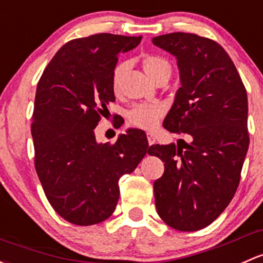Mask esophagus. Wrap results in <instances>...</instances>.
<instances>
[{"instance_id":"esophagus-1","label":"esophagus","mask_w":263,"mask_h":263,"mask_svg":"<svg viewBox=\"0 0 263 263\" xmlns=\"http://www.w3.org/2000/svg\"><path fill=\"white\" fill-rule=\"evenodd\" d=\"M147 141H148V145L151 146L156 142V139H155V136L153 134H147Z\"/></svg>"}]
</instances>
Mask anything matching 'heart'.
<instances>
[{
	"instance_id": "obj_1",
	"label": "heart",
	"mask_w": 263,
	"mask_h": 263,
	"mask_svg": "<svg viewBox=\"0 0 263 263\" xmlns=\"http://www.w3.org/2000/svg\"><path fill=\"white\" fill-rule=\"evenodd\" d=\"M142 69L146 76L155 82L165 73H171L170 63L159 55H146L143 57ZM126 63H120L115 66L112 73L113 92L117 93L121 88L123 74L126 71ZM164 115V108L160 104H137L128 112V121L134 126L145 129H153L156 127L160 117Z\"/></svg>"
}]
</instances>
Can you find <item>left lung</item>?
<instances>
[{"label": "left lung", "instance_id": "left-lung-1", "mask_svg": "<svg viewBox=\"0 0 263 263\" xmlns=\"http://www.w3.org/2000/svg\"><path fill=\"white\" fill-rule=\"evenodd\" d=\"M176 58L180 84L164 127L190 142L153 145L165 162L154 182L160 218L178 231L205 228L233 198L247 155V92L233 62L211 39L173 32L153 39Z\"/></svg>", "mask_w": 263, "mask_h": 263}]
</instances>
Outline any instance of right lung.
<instances>
[{"instance_id": "1", "label": "right lung", "mask_w": 263, "mask_h": 263, "mask_svg": "<svg viewBox=\"0 0 263 263\" xmlns=\"http://www.w3.org/2000/svg\"><path fill=\"white\" fill-rule=\"evenodd\" d=\"M142 36L96 34L59 49L36 88L31 135L35 168L55 212L77 226L101 223L115 212L118 180L147 153L142 129L128 128L113 145L99 143L95 128L116 101L112 73L118 55Z\"/></svg>"}]
</instances>
